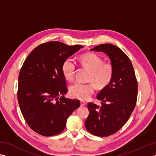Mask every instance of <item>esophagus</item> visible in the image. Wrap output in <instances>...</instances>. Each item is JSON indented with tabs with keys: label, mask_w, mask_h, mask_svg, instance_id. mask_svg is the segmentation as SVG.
<instances>
[{
	"label": "esophagus",
	"mask_w": 156,
	"mask_h": 156,
	"mask_svg": "<svg viewBox=\"0 0 156 156\" xmlns=\"http://www.w3.org/2000/svg\"><path fill=\"white\" fill-rule=\"evenodd\" d=\"M86 104H87V103L85 102V101H80V105H81V106H84V105H86Z\"/></svg>",
	"instance_id": "1"
}]
</instances>
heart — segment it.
Wrapping results in <instances>:
<instances>
[{
	"instance_id": "1",
	"label": "heart",
	"mask_w": 156,
	"mask_h": 156,
	"mask_svg": "<svg viewBox=\"0 0 156 156\" xmlns=\"http://www.w3.org/2000/svg\"><path fill=\"white\" fill-rule=\"evenodd\" d=\"M80 63L84 68L90 70L88 83L76 82L69 87V94L72 97L81 100L89 98L94 91V87L103 89L110 83L114 74V68L112 63L103 62L101 57L93 53L82 55ZM76 63L68 58L63 62L62 73L66 80L72 81L74 79Z\"/></svg>"
}]
</instances>
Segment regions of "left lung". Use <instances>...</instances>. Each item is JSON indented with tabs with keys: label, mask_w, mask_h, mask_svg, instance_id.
<instances>
[{
	"label": "left lung",
	"mask_w": 156,
	"mask_h": 156,
	"mask_svg": "<svg viewBox=\"0 0 156 156\" xmlns=\"http://www.w3.org/2000/svg\"><path fill=\"white\" fill-rule=\"evenodd\" d=\"M106 54L114 68V74L108 86L97 94L101 106L88 103L89 115L85 127L90 133L108 136L115 133L126 122L135 108L137 81L130 60L120 48L112 44H99L91 48Z\"/></svg>",
	"instance_id": "8db88e82"
}]
</instances>
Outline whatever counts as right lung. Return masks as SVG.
<instances>
[{"mask_svg": "<svg viewBox=\"0 0 156 156\" xmlns=\"http://www.w3.org/2000/svg\"><path fill=\"white\" fill-rule=\"evenodd\" d=\"M81 48L82 45L68 46L58 41L46 42L36 47L21 67L18 103L28 126L40 135L62 133L68 117L80 105L79 100L63 96L68 88L62 66Z\"/></svg>", "mask_w": 156, "mask_h": 156, "instance_id": "1", "label": "right lung"}]
</instances>
